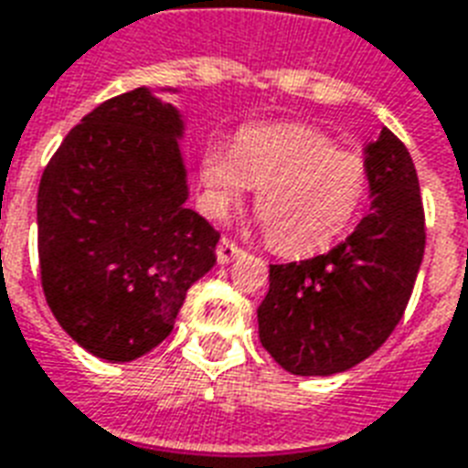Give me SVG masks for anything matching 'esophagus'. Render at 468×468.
Here are the masks:
<instances>
[{
  "mask_svg": "<svg viewBox=\"0 0 468 468\" xmlns=\"http://www.w3.org/2000/svg\"><path fill=\"white\" fill-rule=\"evenodd\" d=\"M216 255H218L220 265H228V262H233L235 258H240L242 248L240 245H235L233 240L223 238V240L218 242V248H216Z\"/></svg>",
  "mask_w": 468,
  "mask_h": 468,
  "instance_id": "1",
  "label": "esophagus"
}]
</instances>
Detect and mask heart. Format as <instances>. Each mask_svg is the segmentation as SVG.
<instances>
[{
  "label": "heart",
  "mask_w": 468,
  "mask_h": 468,
  "mask_svg": "<svg viewBox=\"0 0 468 468\" xmlns=\"http://www.w3.org/2000/svg\"><path fill=\"white\" fill-rule=\"evenodd\" d=\"M198 181L213 216H226L258 186L267 240L287 255L331 245L351 228L370 191L366 159L306 124H250L235 144L210 142Z\"/></svg>",
  "instance_id": "b5f03b06"
}]
</instances>
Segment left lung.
I'll return each mask as SVG.
<instances>
[{
  "label": "left lung",
  "instance_id": "1",
  "mask_svg": "<svg viewBox=\"0 0 468 468\" xmlns=\"http://www.w3.org/2000/svg\"><path fill=\"white\" fill-rule=\"evenodd\" d=\"M370 213L324 255L270 265L260 341L294 376H334L400 324L424 255V208L408 147L383 127L366 147Z\"/></svg>",
  "mask_w": 468,
  "mask_h": 468
}]
</instances>
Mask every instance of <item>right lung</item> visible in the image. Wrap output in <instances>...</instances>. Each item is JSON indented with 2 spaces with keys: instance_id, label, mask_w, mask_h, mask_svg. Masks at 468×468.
Listing matches in <instances>:
<instances>
[{
  "instance_id": "add662e5",
  "label": "right lung",
  "mask_w": 468,
  "mask_h": 468,
  "mask_svg": "<svg viewBox=\"0 0 468 468\" xmlns=\"http://www.w3.org/2000/svg\"><path fill=\"white\" fill-rule=\"evenodd\" d=\"M184 120L147 88L68 132L38 184V265L53 316L85 351L134 361L174 329L220 233L186 208Z\"/></svg>"
}]
</instances>
